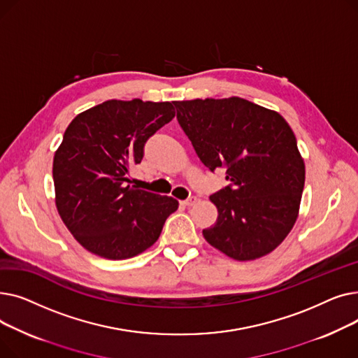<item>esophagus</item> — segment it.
Returning a JSON list of instances; mask_svg holds the SVG:
<instances>
[{
  "mask_svg": "<svg viewBox=\"0 0 358 358\" xmlns=\"http://www.w3.org/2000/svg\"><path fill=\"white\" fill-rule=\"evenodd\" d=\"M196 201H197L196 197H190V199H187V200H182L181 204H182V206H187V208H192V206L196 204Z\"/></svg>",
  "mask_w": 358,
  "mask_h": 358,
  "instance_id": "34e87169",
  "label": "esophagus"
}]
</instances>
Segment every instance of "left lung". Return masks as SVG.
Instances as JSON below:
<instances>
[{
	"label": "left lung",
	"instance_id": "8db88e82",
	"mask_svg": "<svg viewBox=\"0 0 358 358\" xmlns=\"http://www.w3.org/2000/svg\"><path fill=\"white\" fill-rule=\"evenodd\" d=\"M177 120L212 173L229 185L210 196L217 220L203 231L212 247L238 261L275 250L297 219L305 164L278 113L239 97L176 101Z\"/></svg>",
	"mask_w": 358,
	"mask_h": 358
}]
</instances>
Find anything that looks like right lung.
<instances>
[{
    "mask_svg": "<svg viewBox=\"0 0 358 358\" xmlns=\"http://www.w3.org/2000/svg\"><path fill=\"white\" fill-rule=\"evenodd\" d=\"M176 116L173 103L108 100L75 117L53 158L56 208L69 232L90 252L131 258L161 235L178 209L173 197L126 185L146 141Z\"/></svg>",
    "mask_w": 358,
    "mask_h": 358,
    "instance_id": "add662e5",
    "label": "right lung"
}]
</instances>
